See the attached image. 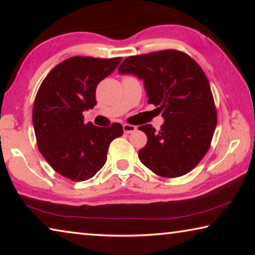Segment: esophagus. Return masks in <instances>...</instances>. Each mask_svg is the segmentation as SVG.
<instances>
[{
	"label": "esophagus",
	"instance_id": "34e87169",
	"mask_svg": "<svg viewBox=\"0 0 255 255\" xmlns=\"http://www.w3.org/2000/svg\"><path fill=\"white\" fill-rule=\"evenodd\" d=\"M123 128H124V131L126 133H131L137 129L136 126H132V125H128V124H125Z\"/></svg>",
	"mask_w": 255,
	"mask_h": 255
}]
</instances>
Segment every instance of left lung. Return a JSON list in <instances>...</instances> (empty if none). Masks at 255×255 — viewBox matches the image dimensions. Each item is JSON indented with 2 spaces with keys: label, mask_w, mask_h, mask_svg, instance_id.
Masks as SVG:
<instances>
[{
  "label": "left lung",
  "mask_w": 255,
  "mask_h": 255,
  "mask_svg": "<svg viewBox=\"0 0 255 255\" xmlns=\"http://www.w3.org/2000/svg\"><path fill=\"white\" fill-rule=\"evenodd\" d=\"M118 73L144 82L147 102L164 119L158 131L152 125L138 128L147 136V144L138 150L140 162L164 178L189 173L208 150L217 125L204 71L187 54L169 49L128 57Z\"/></svg>",
  "instance_id": "8db88e82"
}]
</instances>
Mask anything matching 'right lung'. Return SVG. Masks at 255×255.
Returning <instances> with one entry per match:
<instances>
[{"instance_id": "add662e5", "label": "right lung", "mask_w": 255, "mask_h": 255, "mask_svg": "<svg viewBox=\"0 0 255 255\" xmlns=\"http://www.w3.org/2000/svg\"><path fill=\"white\" fill-rule=\"evenodd\" d=\"M120 60L71 57L54 67L38 90L32 110L38 148L57 173L72 181L96 175L110 143L124 133L120 124L97 127L85 124L82 115L97 105L98 84Z\"/></svg>"}]
</instances>
